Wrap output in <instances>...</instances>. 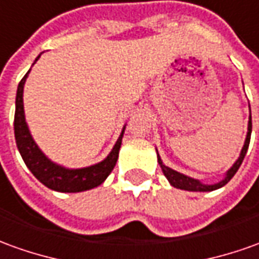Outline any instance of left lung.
Listing matches in <instances>:
<instances>
[{"label":"left lung","instance_id":"8db88e82","mask_svg":"<svg viewBox=\"0 0 259 259\" xmlns=\"http://www.w3.org/2000/svg\"><path fill=\"white\" fill-rule=\"evenodd\" d=\"M251 131H252V121H251V108H249V118H248V131H247V137H245V142H244V147H242L241 152H240V156L238 159L235 160L234 165L228 169L224 178L222 181L217 182V183H213V185H206V183H201L200 181L194 179V178H190V176H186V175L181 174L178 170H174L172 167L166 166L162 159H160L159 153H158V163L160 165V169L163 175L166 176V179L169 181V183L172 185L176 189H182V190H189V192H213L215 189H220L224 185H227L228 182L231 181V178L237 174L238 167L241 166L242 160H244V156L248 151L249 140H251Z\"/></svg>","mask_w":259,"mask_h":259}]
</instances>
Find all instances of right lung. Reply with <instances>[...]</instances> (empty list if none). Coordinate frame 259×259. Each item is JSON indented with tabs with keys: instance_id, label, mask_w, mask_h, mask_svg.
<instances>
[{
	"instance_id": "1",
	"label": "right lung",
	"mask_w": 259,
	"mask_h": 259,
	"mask_svg": "<svg viewBox=\"0 0 259 259\" xmlns=\"http://www.w3.org/2000/svg\"><path fill=\"white\" fill-rule=\"evenodd\" d=\"M39 58L40 55L35 59L33 65L36 63ZM29 72L31 69L18 84L17 99H15V118H14L15 141H17L18 151L21 153L25 165L28 166V169L37 181L56 192L77 193V192H84V190H90V189L100 186L108 178V175L111 174V170L117 163L125 125L119 134L115 145L112 147L111 152L107 155L106 159H103L99 163L92 165V166L78 167V169H69L53 162L37 147L35 140L32 138V134L25 119L24 85Z\"/></svg>"
}]
</instances>
